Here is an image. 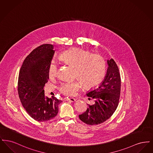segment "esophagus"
I'll use <instances>...</instances> for the list:
<instances>
[{
  "label": "esophagus",
  "mask_w": 153,
  "mask_h": 153,
  "mask_svg": "<svg viewBox=\"0 0 153 153\" xmlns=\"http://www.w3.org/2000/svg\"><path fill=\"white\" fill-rule=\"evenodd\" d=\"M66 100H67V101H69V102H74L76 101V99H74V98H69V99H66Z\"/></svg>",
  "instance_id": "34e87169"
}]
</instances>
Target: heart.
<instances>
[{"label":"heart","instance_id":"b5f03b06","mask_svg":"<svg viewBox=\"0 0 153 153\" xmlns=\"http://www.w3.org/2000/svg\"><path fill=\"white\" fill-rule=\"evenodd\" d=\"M59 59L66 64L74 67V76L79 80L68 81L62 82L59 88L61 93L67 96L76 95L82 86L87 88L98 86L105 74L104 60L98 54L81 48H72L59 55ZM58 71L57 64L51 61L48 68L50 77H54Z\"/></svg>","mask_w":153,"mask_h":153}]
</instances>
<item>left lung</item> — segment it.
Segmentation results:
<instances>
[{
	"label": "left lung",
	"instance_id": "obj_1",
	"mask_svg": "<svg viewBox=\"0 0 153 153\" xmlns=\"http://www.w3.org/2000/svg\"><path fill=\"white\" fill-rule=\"evenodd\" d=\"M107 73L100 85L87 93L88 99L95 103L90 105L79 118L89 125L102 123L108 119L117 109L120 95L121 80L119 71L115 61L107 60Z\"/></svg>",
	"mask_w": 153,
	"mask_h": 153
}]
</instances>
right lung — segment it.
Returning <instances> with one entry per match:
<instances>
[{
    "label": "right lung",
    "instance_id": "obj_1",
    "mask_svg": "<svg viewBox=\"0 0 153 153\" xmlns=\"http://www.w3.org/2000/svg\"><path fill=\"white\" fill-rule=\"evenodd\" d=\"M53 45L44 44L34 49L25 59L21 68L18 92L23 107L33 119L48 121L56 117L61 100L45 96L44 88L48 81L49 65L55 51Z\"/></svg>",
    "mask_w": 153,
    "mask_h": 153
}]
</instances>
